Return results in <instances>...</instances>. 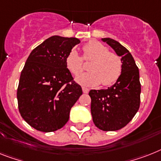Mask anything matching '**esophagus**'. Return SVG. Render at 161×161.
Masks as SVG:
<instances>
[{"label":"esophagus","instance_id":"obj_1","mask_svg":"<svg viewBox=\"0 0 161 161\" xmlns=\"http://www.w3.org/2000/svg\"><path fill=\"white\" fill-rule=\"evenodd\" d=\"M82 90H83V92L85 93V94H87V93L89 92V89L86 88V87H85V86H83V87H82Z\"/></svg>","mask_w":161,"mask_h":161}]
</instances>
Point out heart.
I'll return each instance as SVG.
<instances>
[{"label":"heart","instance_id":"1","mask_svg":"<svg viewBox=\"0 0 161 161\" xmlns=\"http://www.w3.org/2000/svg\"><path fill=\"white\" fill-rule=\"evenodd\" d=\"M84 58L92 60L89 66L90 71L79 74L82 71V60L75 50H71L66 57V67L76 75L75 81L84 86H95L102 82L103 86H110L117 81L122 73L123 63L119 55L108 52L105 45L91 41L83 47Z\"/></svg>","mask_w":161,"mask_h":161}]
</instances>
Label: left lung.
Listing matches in <instances>:
<instances>
[{"label":"left lung","instance_id":"left-lung-1","mask_svg":"<svg viewBox=\"0 0 161 161\" xmlns=\"http://www.w3.org/2000/svg\"><path fill=\"white\" fill-rule=\"evenodd\" d=\"M121 57L123 68L117 81L108 89L90 90L93 122L103 131H117L132 119L140 107L139 70L130 52L110 38H101Z\"/></svg>","mask_w":161,"mask_h":161}]
</instances>
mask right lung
<instances>
[{
  "mask_svg": "<svg viewBox=\"0 0 161 161\" xmlns=\"http://www.w3.org/2000/svg\"><path fill=\"white\" fill-rule=\"evenodd\" d=\"M80 42L76 38L52 36L36 47L25 62L17 90L19 111L38 131L62 128L82 95L66 65L67 55Z\"/></svg>",
  "mask_w": 161,
  "mask_h": 161,
  "instance_id": "1",
  "label": "right lung"
}]
</instances>
